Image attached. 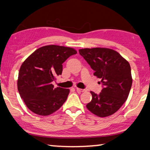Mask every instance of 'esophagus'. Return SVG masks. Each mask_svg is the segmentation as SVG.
<instances>
[{"mask_svg":"<svg viewBox=\"0 0 150 150\" xmlns=\"http://www.w3.org/2000/svg\"><path fill=\"white\" fill-rule=\"evenodd\" d=\"M76 90H77V91L79 93H82V92H84V91H85V89H81V88H76Z\"/></svg>","mask_w":150,"mask_h":150,"instance_id":"esophagus-1","label":"esophagus"}]
</instances>
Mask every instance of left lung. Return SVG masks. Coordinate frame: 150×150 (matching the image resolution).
<instances>
[{"instance_id":"8db88e82","label":"left lung","mask_w":150,"mask_h":150,"mask_svg":"<svg viewBox=\"0 0 150 150\" xmlns=\"http://www.w3.org/2000/svg\"><path fill=\"white\" fill-rule=\"evenodd\" d=\"M79 54L101 79L99 95L91 91L92 100L87 108L94 115L106 117L115 113L128 98L132 79L128 62L116 51L105 47L85 48Z\"/></svg>"}]
</instances>
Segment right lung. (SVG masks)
I'll return each instance as SVG.
<instances>
[{"label": "right lung", "instance_id": "1", "mask_svg": "<svg viewBox=\"0 0 150 150\" xmlns=\"http://www.w3.org/2000/svg\"><path fill=\"white\" fill-rule=\"evenodd\" d=\"M77 54L71 47L50 45L38 48L22 63L18 73V90L20 97L33 112L48 116L60 108L69 90L54 88L52 84L62 75L63 63Z\"/></svg>", "mask_w": 150, "mask_h": 150}]
</instances>
